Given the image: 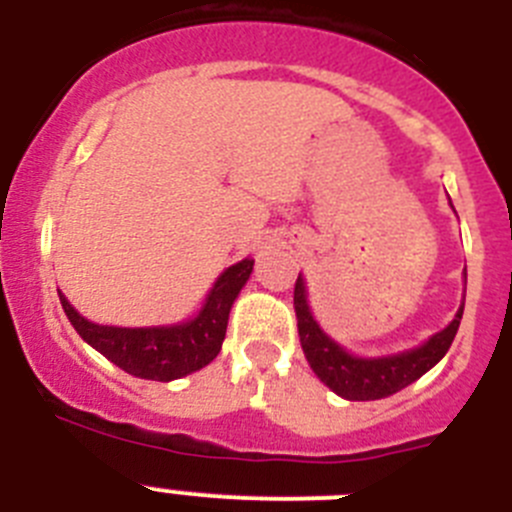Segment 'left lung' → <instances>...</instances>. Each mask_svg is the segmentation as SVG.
<instances>
[{
	"instance_id": "left-lung-1",
	"label": "left lung",
	"mask_w": 512,
	"mask_h": 512,
	"mask_svg": "<svg viewBox=\"0 0 512 512\" xmlns=\"http://www.w3.org/2000/svg\"><path fill=\"white\" fill-rule=\"evenodd\" d=\"M295 312L302 351L320 382L328 384L330 390L346 400H382V397L405 390L446 356L459 330L464 305L459 307L456 318L441 333L428 338L423 346L395 356H379V359H361V356L348 354L346 348L325 336L312 318L302 277H297L295 282Z\"/></svg>"
}]
</instances>
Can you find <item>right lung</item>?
I'll return each instance as SVG.
<instances>
[{
    "mask_svg": "<svg viewBox=\"0 0 512 512\" xmlns=\"http://www.w3.org/2000/svg\"><path fill=\"white\" fill-rule=\"evenodd\" d=\"M253 259H243L225 269L210 289L197 318L169 328H115L81 318L71 302L61 297L63 312L84 341L107 356L122 372L153 382H171L187 377L210 364L223 346L228 315L235 297L248 282Z\"/></svg>",
    "mask_w": 512,
    "mask_h": 512,
    "instance_id": "right-lung-1",
    "label": "right lung"
}]
</instances>
